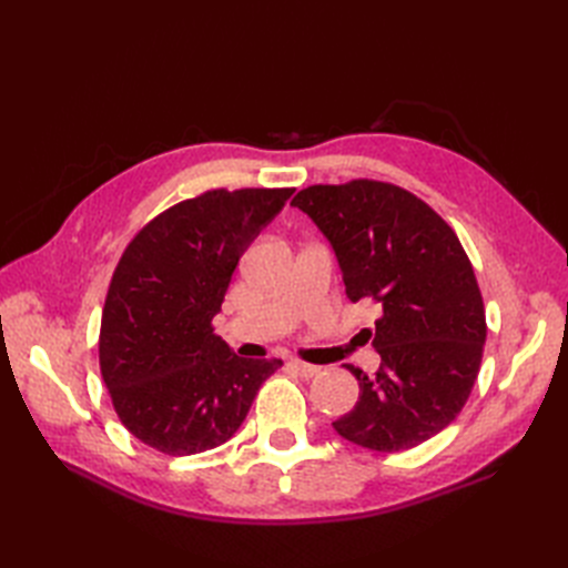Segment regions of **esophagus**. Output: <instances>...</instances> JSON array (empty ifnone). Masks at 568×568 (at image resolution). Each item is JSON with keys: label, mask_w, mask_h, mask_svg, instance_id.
Returning a JSON list of instances; mask_svg holds the SVG:
<instances>
[{"label": "esophagus", "mask_w": 568, "mask_h": 568, "mask_svg": "<svg viewBox=\"0 0 568 568\" xmlns=\"http://www.w3.org/2000/svg\"><path fill=\"white\" fill-rule=\"evenodd\" d=\"M288 367L294 369L298 376H305V379H311V376H315L320 372L317 365H307V363H301V359H288Z\"/></svg>", "instance_id": "esophagus-1"}]
</instances>
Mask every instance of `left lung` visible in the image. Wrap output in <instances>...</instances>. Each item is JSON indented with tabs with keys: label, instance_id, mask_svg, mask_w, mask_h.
<instances>
[{
	"label": "left lung",
	"instance_id": "8db88e82",
	"mask_svg": "<svg viewBox=\"0 0 568 568\" xmlns=\"http://www.w3.org/2000/svg\"><path fill=\"white\" fill-rule=\"evenodd\" d=\"M329 242L346 296L379 303L365 329L382 365L332 426L346 440L400 453L434 438L467 403L486 343L484 298L457 234L405 189L353 180L315 184L291 201Z\"/></svg>",
	"mask_w": 568,
	"mask_h": 568
}]
</instances>
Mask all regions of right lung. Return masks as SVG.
<instances>
[{"mask_svg": "<svg viewBox=\"0 0 568 568\" xmlns=\"http://www.w3.org/2000/svg\"><path fill=\"white\" fill-rule=\"evenodd\" d=\"M294 189H213L136 234L101 313L99 365L128 432L184 457L227 443L282 359L239 357L213 334L239 257Z\"/></svg>", "mask_w": 568, "mask_h": 568, "instance_id": "add662e5", "label": "right lung"}]
</instances>
